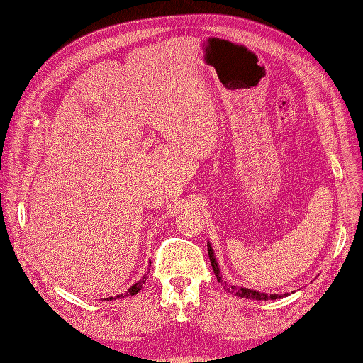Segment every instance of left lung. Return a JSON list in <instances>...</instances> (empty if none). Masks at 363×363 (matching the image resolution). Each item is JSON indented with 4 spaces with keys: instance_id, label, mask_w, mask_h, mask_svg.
<instances>
[{
    "instance_id": "left-lung-1",
    "label": "left lung",
    "mask_w": 363,
    "mask_h": 363,
    "mask_svg": "<svg viewBox=\"0 0 363 363\" xmlns=\"http://www.w3.org/2000/svg\"><path fill=\"white\" fill-rule=\"evenodd\" d=\"M207 252H208V259H211V263H212V268H213V272H215V276H216V280L223 284L224 289L227 292L235 294L236 296H240V298H250V300H277V298H283V296H288V294H281V295L269 294L268 295L265 292H257V291H252V289H248V288L233 286V284L224 281L223 276H221V274H219V267H218L215 252H213V248H212L211 244H207Z\"/></svg>"
}]
</instances>
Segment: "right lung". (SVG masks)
<instances>
[{"label":"right lung","mask_w":363,"mask_h":363,"mask_svg":"<svg viewBox=\"0 0 363 363\" xmlns=\"http://www.w3.org/2000/svg\"><path fill=\"white\" fill-rule=\"evenodd\" d=\"M147 279H148V272L145 274V276H142V279L138 281V283H135L133 286L131 288H128V291L123 295H116V296H108V298H106V300H116V298H124V296H130V295H136L139 291H140V288H142V284H144L145 281H147Z\"/></svg>","instance_id":"1"}]
</instances>
